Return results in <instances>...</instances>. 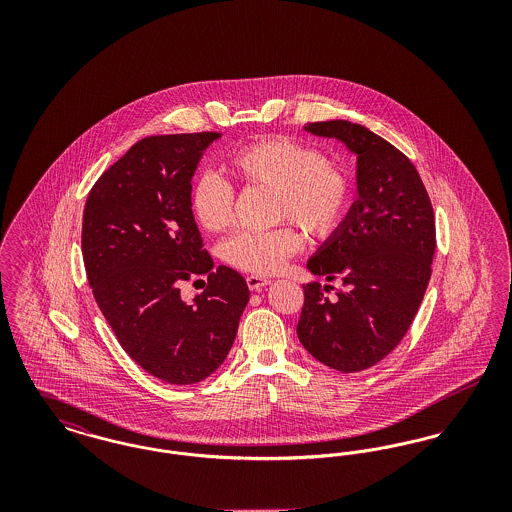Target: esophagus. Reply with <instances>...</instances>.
I'll use <instances>...</instances> for the list:
<instances>
[{
  "label": "esophagus",
  "instance_id": "34e87169",
  "mask_svg": "<svg viewBox=\"0 0 512 512\" xmlns=\"http://www.w3.org/2000/svg\"><path fill=\"white\" fill-rule=\"evenodd\" d=\"M268 284H270V280L265 276H247V286L253 292H259V290L267 288Z\"/></svg>",
  "mask_w": 512,
  "mask_h": 512
}]
</instances>
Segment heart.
<instances>
[{
  "instance_id": "b5f03b06",
  "label": "heart",
  "mask_w": 512,
  "mask_h": 512,
  "mask_svg": "<svg viewBox=\"0 0 512 512\" xmlns=\"http://www.w3.org/2000/svg\"><path fill=\"white\" fill-rule=\"evenodd\" d=\"M226 167L244 186L265 188L272 197L274 222L292 220L309 238H328L345 217L353 180L345 167L328 161L318 147L274 136L238 147L226 157ZM192 211L209 232H224L234 220L236 192L213 172L199 174L192 184ZM301 245L299 232L282 224L268 232H240L224 245L232 267L253 274H272Z\"/></svg>"
}]
</instances>
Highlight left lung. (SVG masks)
Segmentation results:
<instances>
[{
    "instance_id": "1",
    "label": "left lung",
    "mask_w": 512,
    "mask_h": 512,
    "mask_svg": "<svg viewBox=\"0 0 512 512\" xmlns=\"http://www.w3.org/2000/svg\"><path fill=\"white\" fill-rule=\"evenodd\" d=\"M305 130L357 153L359 197L307 263L343 290L328 299L332 286H303L297 338L322 365L359 372L390 355L422 303L436 251L434 209L409 157L365 126L324 121Z\"/></svg>"
}]
</instances>
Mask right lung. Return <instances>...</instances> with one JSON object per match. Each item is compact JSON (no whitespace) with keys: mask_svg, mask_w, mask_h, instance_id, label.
<instances>
[{"mask_svg":"<svg viewBox=\"0 0 512 512\" xmlns=\"http://www.w3.org/2000/svg\"><path fill=\"white\" fill-rule=\"evenodd\" d=\"M219 132L149 136L99 176L82 219V257L101 313L122 349L151 376L178 386L205 380L236 340L249 301L244 276L203 249L192 176ZM208 274L194 304L179 284Z\"/></svg>","mask_w":512,"mask_h":512,"instance_id":"right-lung-1","label":"right lung"}]
</instances>
